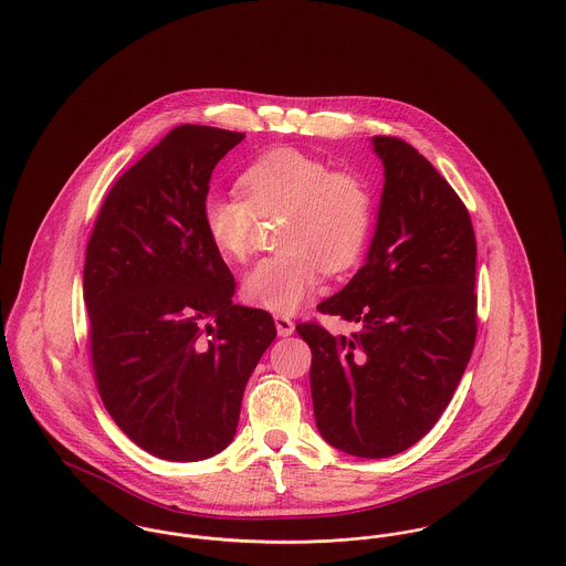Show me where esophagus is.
<instances>
[{
  "instance_id": "34e87169",
  "label": "esophagus",
  "mask_w": 566,
  "mask_h": 566,
  "mask_svg": "<svg viewBox=\"0 0 566 566\" xmlns=\"http://www.w3.org/2000/svg\"><path fill=\"white\" fill-rule=\"evenodd\" d=\"M273 321H275V329H277V335H282V337H289L291 333L295 332V323H293L289 316H284V314H275V316H273Z\"/></svg>"
}]
</instances>
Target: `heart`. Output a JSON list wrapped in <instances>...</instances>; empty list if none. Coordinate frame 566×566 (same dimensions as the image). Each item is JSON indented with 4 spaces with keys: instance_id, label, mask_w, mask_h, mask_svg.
Masks as SVG:
<instances>
[{
    "instance_id": "b5f03b06",
    "label": "heart",
    "mask_w": 566,
    "mask_h": 566,
    "mask_svg": "<svg viewBox=\"0 0 566 566\" xmlns=\"http://www.w3.org/2000/svg\"><path fill=\"white\" fill-rule=\"evenodd\" d=\"M244 195H209L200 218L211 243L231 261L252 250L256 220L286 216L280 248L286 252L261 259L243 275L245 300L293 312L310 300L321 269L339 273L353 265L371 227V195L350 172H333L325 163L295 149L259 158L239 177Z\"/></svg>"
}]
</instances>
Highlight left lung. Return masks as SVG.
Returning a JSON list of instances; mask_svg holds the SVG:
<instances>
[{
  "label": "left lung",
  "instance_id": "left-lung-1",
  "mask_svg": "<svg viewBox=\"0 0 566 566\" xmlns=\"http://www.w3.org/2000/svg\"><path fill=\"white\" fill-rule=\"evenodd\" d=\"M385 186L366 263L318 312L357 323L297 333L312 348L321 436L355 458H391L432 430L476 337V241L468 209L408 143L374 136Z\"/></svg>",
  "mask_w": 566,
  "mask_h": 566
}]
</instances>
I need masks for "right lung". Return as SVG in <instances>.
<instances>
[{
	"instance_id": "obj_1",
	"label": "right lung",
	"mask_w": 566,
	"mask_h": 566,
	"mask_svg": "<svg viewBox=\"0 0 566 566\" xmlns=\"http://www.w3.org/2000/svg\"><path fill=\"white\" fill-rule=\"evenodd\" d=\"M245 134L179 126L102 202L83 293L102 401L133 442L168 462L233 440L250 374L275 339L265 310L233 303L234 277L200 207Z\"/></svg>"
}]
</instances>
